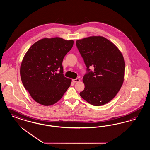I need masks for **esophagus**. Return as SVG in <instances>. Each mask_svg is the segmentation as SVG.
<instances>
[{"label": "esophagus", "instance_id": "esophagus-1", "mask_svg": "<svg viewBox=\"0 0 150 150\" xmlns=\"http://www.w3.org/2000/svg\"><path fill=\"white\" fill-rule=\"evenodd\" d=\"M73 82H79L80 81V79H73Z\"/></svg>", "mask_w": 150, "mask_h": 150}]
</instances>
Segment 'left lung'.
<instances>
[{
    "instance_id": "obj_1",
    "label": "left lung",
    "mask_w": 150,
    "mask_h": 150,
    "mask_svg": "<svg viewBox=\"0 0 150 150\" xmlns=\"http://www.w3.org/2000/svg\"><path fill=\"white\" fill-rule=\"evenodd\" d=\"M76 45L88 71L82 79L85 88L80 95L95 106L108 103L123 85V54L112 42L100 36L78 40ZM90 67L94 68L93 72L89 71Z\"/></svg>"
}]
</instances>
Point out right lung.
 Instances as JSON below:
<instances>
[{
  "mask_svg": "<svg viewBox=\"0 0 150 150\" xmlns=\"http://www.w3.org/2000/svg\"><path fill=\"white\" fill-rule=\"evenodd\" d=\"M73 45V40L45 38L32 45L23 57L20 66L21 81L37 103L54 105L70 86L71 79L63 74L62 62Z\"/></svg>",
  "mask_w": 150,
  "mask_h": 150,
  "instance_id": "right-lung-1",
  "label": "right lung"
}]
</instances>
